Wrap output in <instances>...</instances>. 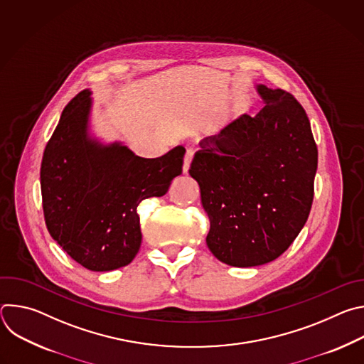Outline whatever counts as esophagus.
<instances>
[{"label": "esophagus", "instance_id": "esophagus-1", "mask_svg": "<svg viewBox=\"0 0 364 364\" xmlns=\"http://www.w3.org/2000/svg\"><path fill=\"white\" fill-rule=\"evenodd\" d=\"M193 155H194V152H193L191 149H188V151L186 152V155H184V163H183V173H184V174H187L188 170H190Z\"/></svg>", "mask_w": 364, "mask_h": 364}]
</instances>
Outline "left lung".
I'll return each mask as SVG.
<instances>
[{"mask_svg": "<svg viewBox=\"0 0 364 364\" xmlns=\"http://www.w3.org/2000/svg\"><path fill=\"white\" fill-rule=\"evenodd\" d=\"M267 105L204 138L190 176L210 220L212 253L230 267L268 264L304 228L314 198L318 149L301 103L257 86Z\"/></svg>", "mask_w": 364, "mask_h": 364, "instance_id": "1", "label": "left lung"}]
</instances>
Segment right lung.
Returning a JSON list of instances; mask_svg holds the SVG:
<instances>
[{
    "mask_svg": "<svg viewBox=\"0 0 364 364\" xmlns=\"http://www.w3.org/2000/svg\"><path fill=\"white\" fill-rule=\"evenodd\" d=\"M90 92L77 93L48 139L40 168L47 230L89 271L107 272L131 264L141 246L138 204L164 196L183 173L186 149L142 159L121 144L89 138Z\"/></svg>",
    "mask_w": 364,
    "mask_h": 364,
    "instance_id": "add662e5",
    "label": "right lung"
}]
</instances>
